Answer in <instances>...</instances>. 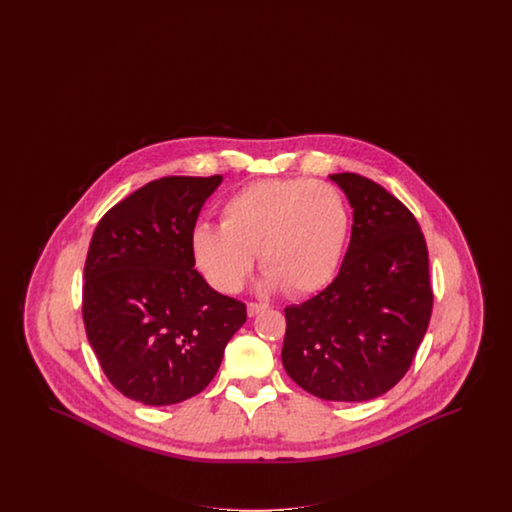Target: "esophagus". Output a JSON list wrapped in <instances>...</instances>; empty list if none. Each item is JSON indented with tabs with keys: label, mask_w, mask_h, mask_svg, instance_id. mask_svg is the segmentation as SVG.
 Listing matches in <instances>:
<instances>
[{
	"label": "esophagus",
	"mask_w": 512,
	"mask_h": 512,
	"mask_svg": "<svg viewBox=\"0 0 512 512\" xmlns=\"http://www.w3.org/2000/svg\"><path fill=\"white\" fill-rule=\"evenodd\" d=\"M265 309H268L267 303H247V315L249 317H257Z\"/></svg>",
	"instance_id": "1"
}]
</instances>
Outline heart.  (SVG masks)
Returning a JSON list of instances; mask_svg holds the SVG:
<instances>
[{"label": "heart", "instance_id": "heart-1", "mask_svg": "<svg viewBox=\"0 0 512 512\" xmlns=\"http://www.w3.org/2000/svg\"><path fill=\"white\" fill-rule=\"evenodd\" d=\"M349 234L340 190L322 180L270 178L247 184L220 205V226L192 234L195 265L222 293L238 292L255 263L265 290L317 292L338 270Z\"/></svg>", "mask_w": 512, "mask_h": 512}]
</instances>
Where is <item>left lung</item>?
I'll use <instances>...</instances> for the list:
<instances>
[{
	"mask_svg": "<svg viewBox=\"0 0 512 512\" xmlns=\"http://www.w3.org/2000/svg\"><path fill=\"white\" fill-rule=\"evenodd\" d=\"M353 209L334 282L286 313L282 365L326 401L359 403L390 391L428 330L434 295L428 249L413 213L380 184L330 174Z\"/></svg>",
	"mask_w": 512,
	"mask_h": 512,
	"instance_id": "1",
	"label": "left lung"
}]
</instances>
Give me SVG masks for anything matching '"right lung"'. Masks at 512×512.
I'll list each match as a JSON object with an SVG mask.
<instances>
[{
    "mask_svg": "<svg viewBox=\"0 0 512 512\" xmlns=\"http://www.w3.org/2000/svg\"><path fill=\"white\" fill-rule=\"evenodd\" d=\"M222 176H165L99 220L86 265L82 317L109 382L163 407L205 390L224 347L244 326L242 301L195 270V220Z\"/></svg>",
    "mask_w": 512,
    "mask_h": 512,
    "instance_id": "add662e5",
    "label": "right lung"
}]
</instances>
